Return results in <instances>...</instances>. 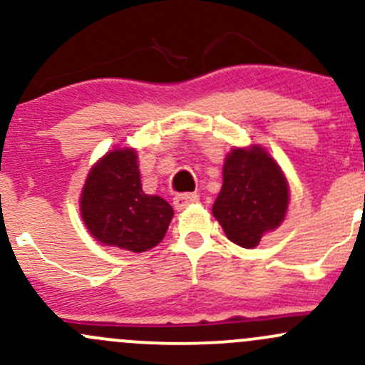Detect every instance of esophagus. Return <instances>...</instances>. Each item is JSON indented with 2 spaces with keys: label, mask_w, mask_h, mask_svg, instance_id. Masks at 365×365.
Returning <instances> with one entry per match:
<instances>
[{
  "label": "esophagus",
  "mask_w": 365,
  "mask_h": 365,
  "mask_svg": "<svg viewBox=\"0 0 365 365\" xmlns=\"http://www.w3.org/2000/svg\"><path fill=\"white\" fill-rule=\"evenodd\" d=\"M200 201V196L192 192H187V194H178V196L173 197V205H175L176 210H183L187 208L189 205H194Z\"/></svg>",
  "instance_id": "obj_1"
}]
</instances>
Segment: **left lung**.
I'll return each mask as SVG.
<instances>
[{"label":"left lung","mask_w":365,"mask_h":365,"mask_svg":"<svg viewBox=\"0 0 365 365\" xmlns=\"http://www.w3.org/2000/svg\"><path fill=\"white\" fill-rule=\"evenodd\" d=\"M224 183L213 203V217L233 244L252 249L267 231L284 220L288 182L275 160L259 146L235 148L226 157Z\"/></svg>","instance_id":"left-lung-1"}]
</instances>
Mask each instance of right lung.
<instances>
[{
	"mask_svg": "<svg viewBox=\"0 0 365 365\" xmlns=\"http://www.w3.org/2000/svg\"><path fill=\"white\" fill-rule=\"evenodd\" d=\"M171 205L141 189L134 150H114L93 165L81 194V215L101 244L145 252L164 238Z\"/></svg>",
	"mask_w": 365,
	"mask_h": 365,
	"instance_id": "1",
	"label": "right lung"
}]
</instances>
